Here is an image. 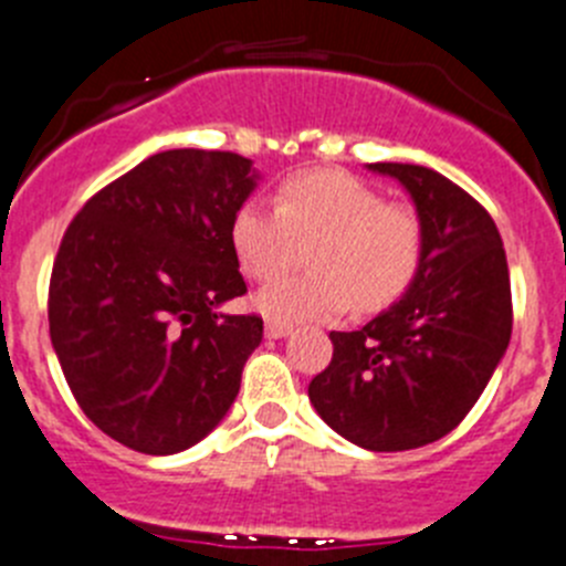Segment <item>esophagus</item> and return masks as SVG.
Here are the masks:
<instances>
[{"instance_id": "obj_1", "label": "esophagus", "mask_w": 566, "mask_h": 566, "mask_svg": "<svg viewBox=\"0 0 566 566\" xmlns=\"http://www.w3.org/2000/svg\"><path fill=\"white\" fill-rule=\"evenodd\" d=\"M264 335H268V338H287L290 327L276 324V321H268V324H264Z\"/></svg>"}]
</instances>
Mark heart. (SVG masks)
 Instances as JSON below:
<instances>
[{"mask_svg":"<svg viewBox=\"0 0 566 566\" xmlns=\"http://www.w3.org/2000/svg\"><path fill=\"white\" fill-rule=\"evenodd\" d=\"M307 276H284L253 298L264 318L293 327L360 310H380L409 287L422 251L417 213L386 202L378 188L346 171H298L279 186L276 206L245 200L228 239L239 271L271 279L293 256V239H310Z\"/></svg>","mask_w":566,"mask_h":566,"instance_id":"obj_1","label":"heart"}]
</instances>
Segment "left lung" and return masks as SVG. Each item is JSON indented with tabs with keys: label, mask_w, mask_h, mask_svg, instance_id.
I'll return each mask as SVG.
<instances>
[{
	"label": "left lung",
	"mask_w": 566,
	"mask_h": 566,
	"mask_svg": "<svg viewBox=\"0 0 566 566\" xmlns=\"http://www.w3.org/2000/svg\"><path fill=\"white\" fill-rule=\"evenodd\" d=\"M397 180L420 220L406 293L355 333H329L333 360L310 384L329 429L366 451H409L457 429L511 344V273L491 213L411 163H369Z\"/></svg>",
	"instance_id": "left-lung-1"
}]
</instances>
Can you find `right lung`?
Here are the masks:
<instances>
[{
    "label": "right lung",
    "mask_w": 566,
    "mask_h": 566,
    "mask_svg": "<svg viewBox=\"0 0 566 566\" xmlns=\"http://www.w3.org/2000/svg\"><path fill=\"white\" fill-rule=\"evenodd\" d=\"M256 186L253 160L233 151H160L61 239L50 340L81 411L120 446L186 451L237 400L262 318L217 310L248 290L228 228Z\"/></svg>",
    "instance_id": "add662e5"
}]
</instances>
